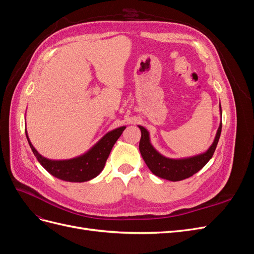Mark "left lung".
Instances as JSON below:
<instances>
[{"instance_id": "left-lung-1", "label": "left lung", "mask_w": 254, "mask_h": 254, "mask_svg": "<svg viewBox=\"0 0 254 254\" xmlns=\"http://www.w3.org/2000/svg\"><path fill=\"white\" fill-rule=\"evenodd\" d=\"M221 111V107H220ZM141 129V140H140V152L145 161L146 165L156 176L170 181H180L187 179L189 177L193 176L197 172L209 162L210 159L213 157L215 149H216L217 143L219 141V136L221 133V123L217 130L216 136L211 147L207 149L202 155H199L193 158L174 160L168 159L152 147L149 142L148 131L144 127L139 126Z\"/></svg>"}]
</instances>
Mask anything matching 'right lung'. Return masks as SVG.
Masks as SVG:
<instances>
[{
  "label": "right lung",
  "instance_id": "obj_1",
  "mask_svg": "<svg viewBox=\"0 0 254 254\" xmlns=\"http://www.w3.org/2000/svg\"><path fill=\"white\" fill-rule=\"evenodd\" d=\"M125 128L126 127H120L108 132L93 148L90 149L87 153H84L83 156L64 161H53L42 157L30 143L26 129L25 133L28 144L38 162L51 175L58 179L68 182H83L95 178L103 171L113 145L118 141Z\"/></svg>",
  "mask_w": 254,
  "mask_h": 254
}]
</instances>
